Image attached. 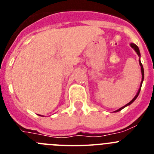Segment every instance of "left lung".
<instances>
[{
    "instance_id": "1",
    "label": "left lung",
    "mask_w": 154,
    "mask_h": 154,
    "mask_svg": "<svg viewBox=\"0 0 154 154\" xmlns=\"http://www.w3.org/2000/svg\"><path fill=\"white\" fill-rule=\"evenodd\" d=\"M130 45H131V47L133 48L134 49V51L136 52L137 54V55H138V56H139V64H140V69H141L142 80H141V82H140V88H139V89H138L137 93V94H136V95H135V96H134V98L133 99L131 100V101H130L129 103H128V104H127V105H125V106L121 107V108H119V109L116 110V111H114V112H118V111H121V110H122V109H123V108H125V107L129 106L130 105H131L132 103H133L134 101L135 100H136V98H137V96H138V94H139L140 91V88H141V86H142V83H143V79H144V71H143V66H142V63H141V62H140V49H139V48H138V46H137L136 44H134V43H131V44H130Z\"/></svg>"
}]
</instances>
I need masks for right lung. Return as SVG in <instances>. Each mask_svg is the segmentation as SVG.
<instances>
[{
    "instance_id": "add662e5",
    "label": "right lung",
    "mask_w": 154,
    "mask_h": 154,
    "mask_svg": "<svg viewBox=\"0 0 154 154\" xmlns=\"http://www.w3.org/2000/svg\"><path fill=\"white\" fill-rule=\"evenodd\" d=\"M39 115V116H42V117H43V115Z\"/></svg>"
}]
</instances>
